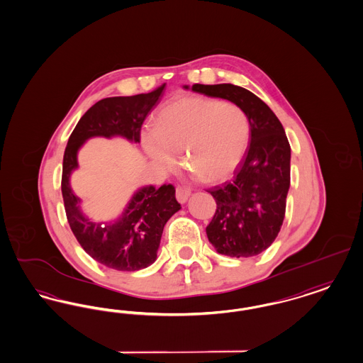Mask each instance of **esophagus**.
<instances>
[{
  "instance_id": "esophagus-1",
  "label": "esophagus",
  "mask_w": 363,
  "mask_h": 363,
  "mask_svg": "<svg viewBox=\"0 0 363 363\" xmlns=\"http://www.w3.org/2000/svg\"><path fill=\"white\" fill-rule=\"evenodd\" d=\"M190 193H191L190 188H186V186H178L177 190H175V197H177L178 203H186V201H188L189 196H190Z\"/></svg>"
}]
</instances>
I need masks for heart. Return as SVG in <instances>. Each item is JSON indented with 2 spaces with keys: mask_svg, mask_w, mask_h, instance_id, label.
<instances>
[{
  "mask_svg": "<svg viewBox=\"0 0 363 363\" xmlns=\"http://www.w3.org/2000/svg\"><path fill=\"white\" fill-rule=\"evenodd\" d=\"M251 124L235 102L189 96L163 105L154 125L142 132L147 155L160 169L174 170L177 152L203 181L227 178L243 158Z\"/></svg>",
  "mask_w": 363,
  "mask_h": 363,
  "instance_id": "obj_1",
  "label": "heart"
}]
</instances>
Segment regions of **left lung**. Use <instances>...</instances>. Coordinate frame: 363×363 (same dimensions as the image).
I'll list each match as a JSON object with an SVG mask.
<instances>
[{
  "label": "left lung",
  "instance_id": "left-lung-1",
  "mask_svg": "<svg viewBox=\"0 0 363 363\" xmlns=\"http://www.w3.org/2000/svg\"><path fill=\"white\" fill-rule=\"evenodd\" d=\"M191 90L235 102L248 115L251 140L245 160L233 181L208 190L218 206L206 235L223 255H258L276 240L285 218L290 186V145L285 130L274 112L245 87L194 84Z\"/></svg>",
  "mask_w": 363,
  "mask_h": 363
}]
</instances>
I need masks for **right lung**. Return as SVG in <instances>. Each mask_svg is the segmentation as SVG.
Returning <instances> with one entry per match:
<instances>
[{"instance_id": "1", "label": "right lung", "mask_w": 363, "mask_h": 363, "mask_svg": "<svg viewBox=\"0 0 363 363\" xmlns=\"http://www.w3.org/2000/svg\"><path fill=\"white\" fill-rule=\"evenodd\" d=\"M164 84L151 93L109 97L96 102L75 125L63 155L62 196L70 228L78 243L94 261L120 272H136L157 259L163 227L181 209L173 185L139 189L115 223H93L84 216L79 199L70 188V174L78 167L77 152L93 136H123L140 142L148 112L160 102Z\"/></svg>"}]
</instances>
